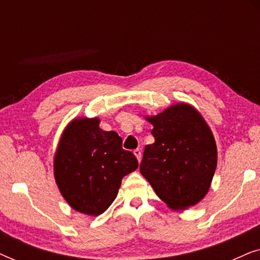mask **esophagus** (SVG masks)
Listing matches in <instances>:
<instances>
[{
  "label": "esophagus",
  "instance_id": "esophagus-1",
  "mask_svg": "<svg viewBox=\"0 0 260 260\" xmlns=\"http://www.w3.org/2000/svg\"><path fill=\"white\" fill-rule=\"evenodd\" d=\"M134 154H135V156H136V157H137L138 162H141V159H142V151L140 150V149H136V150L134 151Z\"/></svg>",
  "mask_w": 260,
  "mask_h": 260
}]
</instances>
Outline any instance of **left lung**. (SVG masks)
Wrapping results in <instances>:
<instances>
[{"mask_svg": "<svg viewBox=\"0 0 260 260\" xmlns=\"http://www.w3.org/2000/svg\"><path fill=\"white\" fill-rule=\"evenodd\" d=\"M145 119L155 142L145 145L140 172L174 211L199 204L208 193L218 162L211 127L194 106L174 104Z\"/></svg>", "mask_w": 260, "mask_h": 260, "instance_id": "8db88e82", "label": "left lung"}]
</instances>
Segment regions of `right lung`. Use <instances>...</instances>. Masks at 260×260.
Instances as JSON below:
<instances>
[{
	"label": "right lung",
	"mask_w": 260,
	"mask_h": 260,
	"mask_svg": "<svg viewBox=\"0 0 260 260\" xmlns=\"http://www.w3.org/2000/svg\"><path fill=\"white\" fill-rule=\"evenodd\" d=\"M98 117H78L63 129L53 170L62 198L83 214L98 216L118 194L122 179L138 168L137 158L122 148L115 131L99 127Z\"/></svg>",
	"instance_id": "right-lung-1"
}]
</instances>
